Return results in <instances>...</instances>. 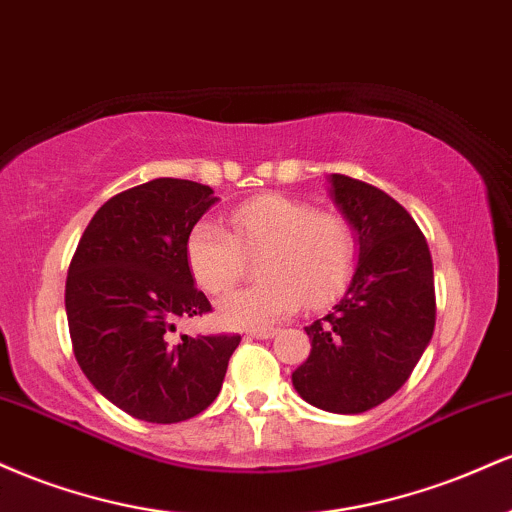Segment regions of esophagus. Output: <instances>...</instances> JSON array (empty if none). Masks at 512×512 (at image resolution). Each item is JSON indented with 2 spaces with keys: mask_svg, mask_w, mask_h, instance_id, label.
Segmentation results:
<instances>
[{
  "mask_svg": "<svg viewBox=\"0 0 512 512\" xmlns=\"http://www.w3.org/2000/svg\"><path fill=\"white\" fill-rule=\"evenodd\" d=\"M276 332H279L276 327H257V330H248L245 334H248V337H255V339H272Z\"/></svg>",
  "mask_w": 512,
  "mask_h": 512,
  "instance_id": "esophagus-1",
  "label": "esophagus"
}]
</instances>
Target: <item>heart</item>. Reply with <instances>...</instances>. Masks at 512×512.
<instances>
[{
	"mask_svg": "<svg viewBox=\"0 0 512 512\" xmlns=\"http://www.w3.org/2000/svg\"><path fill=\"white\" fill-rule=\"evenodd\" d=\"M233 233L202 219L187 236V264L211 296L226 293L260 257L257 284L221 298L219 315L233 327L272 325L296 313L330 303L349 281L356 260V236L337 211H317L310 202L262 195L231 211Z\"/></svg>",
	"mask_w": 512,
	"mask_h": 512,
	"instance_id": "b5f03b06",
	"label": "heart"
}]
</instances>
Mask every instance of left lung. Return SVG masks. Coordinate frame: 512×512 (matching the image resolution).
I'll return each mask as SVG.
<instances>
[{
  "label": "left lung",
  "instance_id": "obj_1",
  "mask_svg": "<svg viewBox=\"0 0 512 512\" xmlns=\"http://www.w3.org/2000/svg\"><path fill=\"white\" fill-rule=\"evenodd\" d=\"M332 195L358 236V267L332 313L305 327L310 356L291 378L313 407L363 414L407 383L431 342L433 260L421 228L387 192L334 173Z\"/></svg>",
  "mask_w": 512,
  "mask_h": 512
}]
</instances>
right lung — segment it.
I'll return each mask as SVG.
<instances>
[{
  "instance_id": "1",
  "label": "right lung",
  "mask_w": 512,
  "mask_h": 512,
  "mask_svg": "<svg viewBox=\"0 0 512 512\" xmlns=\"http://www.w3.org/2000/svg\"><path fill=\"white\" fill-rule=\"evenodd\" d=\"M216 202L209 185L158 178L110 197L69 262L64 308L76 361L105 399L149 424H178L221 392L240 334L175 337L211 313L187 236Z\"/></svg>"
}]
</instances>
